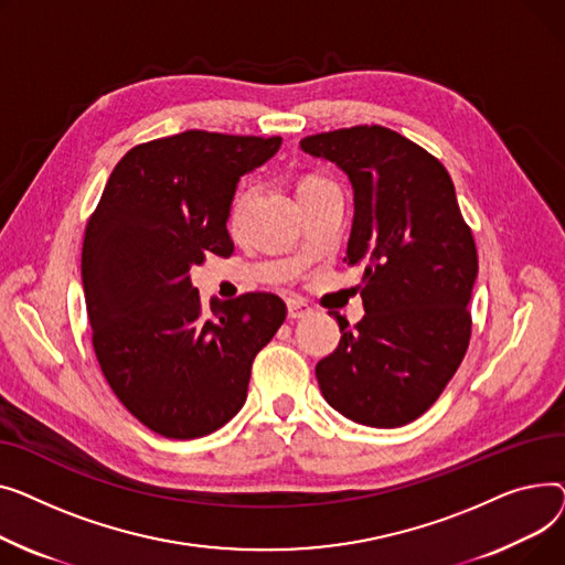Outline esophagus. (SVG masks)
<instances>
[{
    "instance_id": "obj_1",
    "label": "esophagus",
    "mask_w": 565,
    "mask_h": 565,
    "mask_svg": "<svg viewBox=\"0 0 565 565\" xmlns=\"http://www.w3.org/2000/svg\"><path fill=\"white\" fill-rule=\"evenodd\" d=\"M308 315H310V308L303 301H294V298H291V301L287 303V317L291 321H298V319H303Z\"/></svg>"
}]
</instances>
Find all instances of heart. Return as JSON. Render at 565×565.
<instances>
[{
    "mask_svg": "<svg viewBox=\"0 0 565 565\" xmlns=\"http://www.w3.org/2000/svg\"><path fill=\"white\" fill-rule=\"evenodd\" d=\"M321 182H326V180H321V178H306L301 184H298V189H306V186H312V184H321ZM239 205H242V195L237 198L235 210H239Z\"/></svg>",
    "mask_w": 565,
    "mask_h": 565,
    "instance_id": "b5f03b06",
    "label": "heart"
}]
</instances>
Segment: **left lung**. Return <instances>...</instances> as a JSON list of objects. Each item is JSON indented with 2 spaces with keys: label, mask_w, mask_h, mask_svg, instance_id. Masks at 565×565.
<instances>
[{
  "label": "left lung",
  "mask_w": 565,
  "mask_h": 565,
  "mask_svg": "<svg viewBox=\"0 0 565 565\" xmlns=\"http://www.w3.org/2000/svg\"><path fill=\"white\" fill-rule=\"evenodd\" d=\"M303 152L338 163L353 186L347 262L362 269L364 317L340 323L317 364L323 399L376 428L404 426L436 404L466 358L468 303L479 271L445 166L381 125L323 131Z\"/></svg>",
  "instance_id": "obj_1"
}]
</instances>
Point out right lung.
I'll return each instance as SVG.
<instances>
[{
  "label": "right lung",
  "instance_id": "add662e5",
  "mask_svg": "<svg viewBox=\"0 0 565 565\" xmlns=\"http://www.w3.org/2000/svg\"><path fill=\"white\" fill-rule=\"evenodd\" d=\"M280 143L189 129L135 146L88 218L82 282L99 370L163 438H203L235 417L255 355L287 317L267 291L212 298L207 312L189 274L235 250L225 221L237 182Z\"/></svg>",
  "mask_w": 565,
  "mask_h": 565
}]
</instances>
